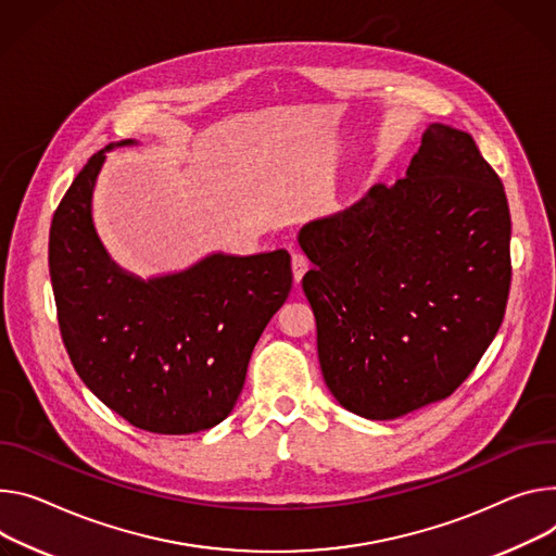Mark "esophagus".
<instances>
[{
	"label": "esophagus",
	"instance_id": "obj_1",
	"mask_svg": "<svg viewBox=\"0 0 556 556\" xmlns=\"http://www.w3.org/2000/svg\"><path fill=\"white\" fill-rule=\"evenodd\" d=\"M306 270H308V262H306V257L304 255H292V277H294V283H299L301 281V277L306 275Z\"/></svg>",
	"mask_w": 556,
	"mask_h": 556
}]
</instances>
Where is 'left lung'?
Wrapping results in <instances>:
<instances>
[{"label":"left lung","mask_w":556,"mask_h":556,"mask_svg":"<svg viewBox=\"0 0 556 556\" xmlns=\"http://www.w3.org/2000/svg\"><path fill=\"white\" fill-rule=\"evenodd\" d=\"M334 399L388 421L441 401L492 343L510 292V211L475 139L430 124L406 177L299 230Z\"/></svg>","instance_id":"obj_1"}]
</instances>
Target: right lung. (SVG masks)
<instances>
[{"label":"right lung","instance_id":"obj_1","mask_svg":"<svg viewBox=\"0 0 556 556\" xmlns=\"http://www.w3.org/2000/svg\"><path fill=\"white\" fill-rule=\"evenodd\" d=\"M94 153L50 224L48 266L68 357L111 410L135 428L192 434L222 424L241 394L252 350L292 288L286 250L213 252L186 270L141 279L97 237Z\"/></svg>","mask_w":556,"mask_h":556}]
</instances>
